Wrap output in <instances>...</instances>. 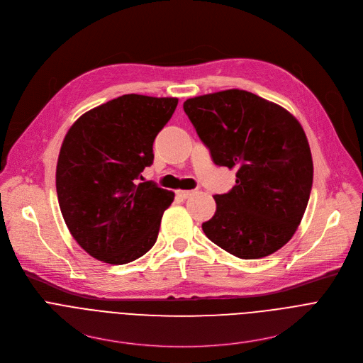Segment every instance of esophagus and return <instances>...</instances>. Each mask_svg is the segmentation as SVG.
I'll return each instance as SVG.
<instances>
[{"label":"esophagus","instance_id":"obj_1","mask_svg":"<svg viewBox=\"0 0 363 363\" xmlns=\"http://www.w3.org/2000/svg\"><path fill=\"white\" fill-rule=\"evenodd\" d=\"M196 191L195 189H192V191H177V195L179 196V198H182V199H186V198H189L191 195H194Z\"/></svg>","mask_w":363,"mask_h":363}]
</instances>
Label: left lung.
Returning a JSON list of instances; mask_svg holds the SVG:
<instances>
[{
	"label": "left lung",
	"instance_id": "1",
	"mask_svg": "<svg viewBox=\"0 0 363 363\" xmlns=\"http://www.w3.org/2000/svg\"><path fill=\"white\" fill-rule=\"evenodd\" d=\"M184 111L213 162L237 169L233 189L214 195L217 211L202 224L205 235L244 260L280 250L296 233L313 184L312 153L298 121L238 89L188 99Z\"/></svg>",
	"mask_w": 363,
	"mask_h": 363
}]
</instances>
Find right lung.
<instances>
[{
    "label": "right lung",
    "mask_w": 363,
    "mask_h": 363,
    "mask_svg": "<svg viewBox=\"0 0 363 363\" xmlns=\"http://www.w3.org/2000/svg\"><path fill=\"white\" fill-rule=\"evenodd\" d=\"M177 105V97L123 94L82 115L65 136L59 205L70 234L96 260L126 264L157 241L175 194L139 179Z\"/></svg>",
    "instance_id": "obj_1"
}]
</instances>
